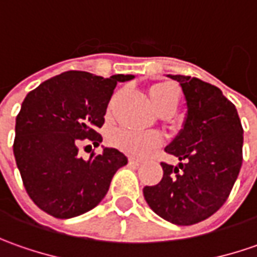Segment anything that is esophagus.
<instances>
[{
  "label": "esophagus",
  "instance_id": "34e87169",
  "mask_svg": "<svg viewBox=\"0 0 257 257\" xmlns=\"http://www.w3.org/2000/svg\"><path fill=\"white\" fill-rule=\"evenodd\" d=\"M128 164L130 166H134V167H137V166H140L142 162L140 160H137V159H128Z\"/></svg>",
  "mask_w": 257,
  "mask_h": 257
}]
</instances>
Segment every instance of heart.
I'll use <instances>...</instances> for the list:
<instances>
[{
    "instance_id": "obj_1",
    "label": "heart",
    "mask_w": 257,
    "mask_h": 257,
    "mask_svg": "<svg viewBox=\"0 0 257 257\" xmlns=\"http://www.w3.org/2000/svg\"><path fill=\"white\" fill-rule=\"evenodd\" d=\"M147 94L150 101L156 107L159 113H169L177 105L179 101V93L176 87H173L169 83L159 81L149 85ZM118 98V93H115L111 97L107 111L110 113L113 110L114 104ZM110 144L114 149L120 150L121 153L127 154L130 157H137L142 159L154 152L162 146V136L157 132H134V130H127V128H120L115 130L110 136Z\"/></svg>"
}]
</instances>
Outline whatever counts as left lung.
Returning <instances> with one entry per match:
<instances>
[{
	"mask_svg": "<svg viewBox=\"0 0 257 257\" xmlns=\"http://www.w3.org/2000/svg\"><path fill=\"white\" fill-rule=\"evenodd\" d=\"M179 81L187 117L179 136L164 150L179 166L162 163L163 179L146 186V202L156 214L179 226L202 222L227 200L243 160V128L237 110L220 88L190 75Z\"/></svg>",
	"mask_w": 257,
	"mask_h": 257,
	"instance_id": "1",
	"label": "left lung"
}]
</instances>
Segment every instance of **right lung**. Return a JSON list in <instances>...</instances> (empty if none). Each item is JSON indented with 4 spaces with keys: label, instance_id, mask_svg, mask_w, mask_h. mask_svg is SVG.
<instances>
[{
    "label": "right lung",
    "instance_id": "add662e5",
    "mask_svg": "<svg viewBox=\"0 0 257 257\" xmlns=\"http://www.w3.org/2000/svg\"><path fill=\"white\" fill-rule=\"evenodd\" d=\"M133 75L108 78L87 71H65L27 94L15 120L14 156L31 200L57 219L94 209L108 192L115 172L127 164L117 149H104L84 160L78 144L97 147V133L117 83Z\"/></svg>",
    "mask_w": 257,
    "mask_h": 257
}]
</instances>
